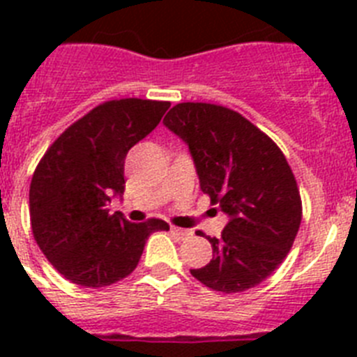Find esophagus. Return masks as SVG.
<instances>
[{
    "label": "esophagus",
    "mask_w": 357,
    "mask_h": 357,
    "mask_svg": "<svg viewBox=\"0 0 357 357\" xmlns=\"http://www.w3.org/2000/svg\"><path fill=\"white\" fill-rule=\"evenodd\" d=\"M172 234L176 236V238L184 239V238H189V236H191V232L185 229H178V227H172Z\"/></svg>",
    "instance_id": "obj_1"
}]
</instances>
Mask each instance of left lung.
I'll use <instances>...</instances> for the list:
<instances>
[{
  "instance_id": "8db88e82",
  "label": "left lung",
  "mask_w": 357,
  "mask_h": 357,
  "mask_svg": "<svg viewBox=\"0 0 357 357\" xmlns=\"http://www.w3.org/2000/svg\"><path fill=\"white\" fill-rule=\"evenodd\" d=\"M164 127L188 144L202 191L229 216L222 238H207L213 259L191 275L222 293L261 284L284 261L302 220L284 153L241 114L213 103H178Z\"/></svg>"
}]
</instances>
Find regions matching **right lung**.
<instances>
[{
	"instance_id": "right-lung-1",
	"label": "right lung",
	"mask_w": 357,
	"mask_h": 357,
	"mask_svg": "<svg viewBox=\"0 0 357 357\" xmlns=\"http://www.w3.org/2000/svg\"><path fill=\"white\" fill-rule=\"evenodd\" d=\"M169 102L139 98L94 107L48 148L31 176V232L56 272L84 288H102L135 270L148 236L169 230L151 218L130 223L110 214L125 191V157L159 125Z\"/></svg>"
}]
</instances>
